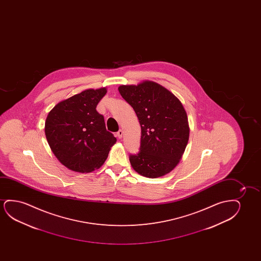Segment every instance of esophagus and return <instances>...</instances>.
<instances>
[{
  "mask_svg": "<svg viewBox=\"0 0 261 261\" xmlns=\"http://www.w3.org/2000/svg\"><path fill=\"white\" fill-rule=\"evenodd\" d=\"M117 136H118V138L121 139L122 136H123V131H122L121 129L118 130V132H117Z\"/></svg>",
  "mask_w": 261,
  "mask_h": 261,
  "instance_id": "obj_1",
  "label": "esophagus"
}]
</instances>
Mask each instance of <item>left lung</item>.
Here are the masks:
<instances>
[{"label":"left lung","instance_id":"left-lung-1","mask_svg":"<svg viewBox=\"0 0 261 261\" xmlns=\"http://www.w3.org/2000/svg\"><path fill=\"white\" fill-rule=\"evenodd\" d=\"M118 91L139 119V152L129 161L138 174L149 178L166 175L178 164L189 140V124L181 101L152 81L120 86Z\"/></svg>","mask_w":261,"mask_h":261}]
</instances>
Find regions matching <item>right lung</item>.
Wrapping results in <instances>:
<instances>
[{"instance_id": "obj_1", "label": "right lung", "mask_w": 261, "mask_h": 261, "mask_svg": "<svg viewBox=\"0 0 261 261\" xmlns=\"http://www.w3.org/2000/svg\"><path fill=\"white\" fill-rule=\"evenodd\" d=\"M106 93L105 87L85 90L59 102L47 116V142L55 157L70 170L88 173L100 168L117 141L96 111Z\"/></svg>"}]
</instances>
